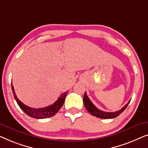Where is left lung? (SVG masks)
I'll return each mask as SVG.
<instances>
[{"mask_svg": "<svg viewBox=\"0 0 148 148\" xmlns=\"http://www.w3.org/2000/svg\"><path fill=\"white\" fill-rule=\"evenodd\" d=\"M131 100H129L128 103L123 107L121 110L119 111H116V112H104V111L99 110L98 108H97L96 106L93 104V103L91 102L90 98H88V96H87L86 92H85V94L84 96V106L87 109V110L91 114L93 115V116H95L98 118L100 119H113L115 118V117L118 116L119 114H121L123 111L125 110V108H127V106H128L129 103L130 102Z\"/></svg>", "mask_w": 148, "mask_h": 148, "instance_id": "obj_1", "label": "left lung"}]
</instances>
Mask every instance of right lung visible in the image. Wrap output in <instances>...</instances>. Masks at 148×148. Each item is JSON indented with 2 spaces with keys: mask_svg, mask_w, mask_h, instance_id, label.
Segmentation results:
<instances>
[{
  "mask_svg": "<svg viewBox=\"0 0 148 148\" xmlns=\"http://www.w3.org/2000/svg\"><path fill=\"white\" fill-rule=\"evenodd\" d=\"M11 88L14 94V98H15L16 102H17L18 105H19V106L21 108V110L30 117L39 119L49 118V117L54 116L56 113H57V112H58V110H59L60 108L62 106V105H63L64 100H65L66 96L68 92V91L66 92H64L63 94H61V96L58 98V100H56L53 104L50 105V106H48L47 107H45V108H31V107L26 106V105L24 104L23 103H22L21 101L17 98V97L15 94V90H14L13 86L12 84Z\"/></svg>",
  "mask_w": 148,
  "mask_h": 148,
  "instance_id": "add662e5",
  "label": "right lung"
}]
</instances>
